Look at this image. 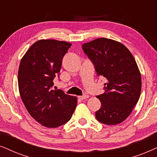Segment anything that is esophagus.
Returning <instances> with one entry per match:
<instances>
[{"label":"esophagus","mask_w":157,"mask_h":157,"mask_svg":"<svg viewBox=\"0 0 157 157\" xmlns=\"http://www.w3.org/2000/svg\"><path fill=\"white\" fill-rule=\"evenodd\" d=\"M79 99H81V100H83V99H86V98H89V96L88 95H83V96H79Z\"/></svg>","instance_id":"1"}]
</instances>
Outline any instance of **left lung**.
Instances as JSON below:
<instances>
[{
  "mask_svg": "<svg viewBox=\"0 0 157 157\" xmlns=\"http://www.w3.org/2000/svg\"><path fill=\"white\" fill-rule=\"evenodd\" d=\"M98 76L104 77V93L96 96L101 106L96 111L101 123L116 125L124 121L137 104L141 77L132 53L121 43L101 38L82 45Z\"/></svg>",
  "mask_w": 157,
  "mask_h": 157,
  "instance_id": "8db88e82",
  "label": "left lung"
}]
</instances>
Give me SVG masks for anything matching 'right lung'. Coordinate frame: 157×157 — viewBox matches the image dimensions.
Masks as SVG:
<instances>
[{
  "instance_id": "obj_1",
  "label": "right lung",
  "mask_w": 157,
  "mask_h": 157,
  "mask_svg": "<svg viewBox=\"0 0 157 157\" xmlns=\"http://www.w3.org/2000/svg\"><path fill=\"white\" fill-rule=\"evenodd\" d=\"M71 44L56 40H40L21 59L18 82L21 99L30 115L41 125L56 128L68 122L77 104L75 96L53 90L62 60Z\"/></svg>"
}]
</instances>
